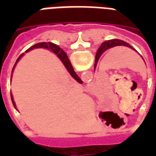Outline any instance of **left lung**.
<instances>
[{
  "instance_id": "left-lung-1",
  "label": "left lung",
  "mask_w": 156,
  "mask_h": 156,
  "mask_svg": "<svg viewBox=\"0 0 156 156\" xmlns=\"http://www.w3.org/2000/svg\"><path fill=\"white\" fill-rule=\"evenodd\" d=\"M127 46L129 48H132V49H134L132 47H131L130 45L127 43V42H125L124 41H121V40H119V39H113V40H108V41H104L103 43L101 44V46L99 47L98 48V51H97V53H96V58H95V63H94V68L96 67V65H97V62L98 61V58L99 57L101 56V54L104 52L105 51H106L107 49L110 48H113V47H115V46Z\"/></svg>"
}]
</instances>
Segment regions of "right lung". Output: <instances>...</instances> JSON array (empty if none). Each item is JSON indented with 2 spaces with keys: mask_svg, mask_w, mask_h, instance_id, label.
<instances>
[{
  "mask_svg": "<svg viewBox=\"0 0 156 156\" xmlns=\"http://www.w3.org/2000/svg\"><path fill=\"white\" fill-rule=\"evenodd\" d=\"M48 48V49H50V50H51V51L54 52L55 54L58 55V58L61 59V61L63 62V64L65 65L66 68H67V69H68V71L69 72V73L72 75V77L74 78L75 80H77L78 83H83V81H82L81 79L79 78V77L77 75V73H75L74 70H73V67H72L71 62H70V61H69V59H68L67 54L65 53V51H63V50H62L61 48L58 47V45L54 44V43H52V42H39V43H37V44H35L34 46H32V47H31L30 48H28L25 52L30 51V50H32V49H34V48ZM22 56H23V54L21 55V56L17 58V60H16V62L14 67H13V69H14V68H15L16 62H18L19 59L22 58ZM13 69H12V71H13ZM11 98H12V104H13L14 107L16 108V105H15V103H14V101H13V97H12V94H11Z\"/></svg>",
  "mask_w": 156,
  "mask_h": 156,
  "instance_id": "1",
  "label": "right lung"
}]
</instances>
